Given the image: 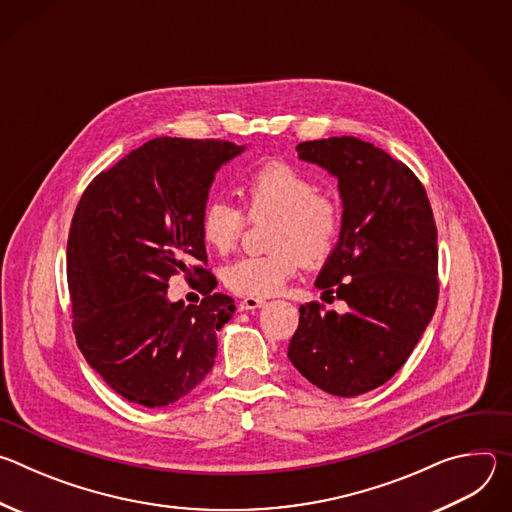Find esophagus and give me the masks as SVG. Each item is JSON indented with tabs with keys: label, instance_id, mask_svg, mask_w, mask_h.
Segmentation results:
<instances>
[{
	"label": "esophagus",
	"instance_id": "34e87169",
	"mask_svg": "<svg viewBox=\"0 0 512 512\" xmlns=\"http://www.w3.org/2000/svg\"><path fill=\"white\" fill-rule=\"evenodd\" d=\"M265 302L261 300V298H245V300H241L239 302V310H245V312H249V310H257V308H261Z\"/></svg>",
	"mask_w": 512,
	"mask_h": 512
}]
</instances>
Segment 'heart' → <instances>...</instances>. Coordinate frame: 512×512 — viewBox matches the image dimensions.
Segmentation results:
<instances>
[{
  "instance_id": "1",
  "label": "heart",
  "mask_w": 512,
  "mask_h": 512,
  "mask_svg": "<svg viewBox=\"0 0 512 512\" xmlns=\"http://www.w3.org/2000/svg\"><path fill=\"white\" fill-rule=\"evenodd\" d=\"M243 194L249 212L275 214L265 255H245L225 269V283L235 294L267 298L306 265H322L336 249L342 233L340 204L318 192L312 176L285 162L255 168ZM245 229V214L223 196L206 200L200 212V235L218 253L231 251Z\"/></svg>"
}]
</instances>
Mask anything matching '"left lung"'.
Instances as JSON below:
<instances>
[{
	"mask_svg": "<svg viewBox=\"0 0 512 512\" xmlns=\"http://www.w3.org/2000/svg\"><path fill=\"white\" fill-rule=\"evenodd\" d=\"M296 150L338 178L342 233L316 287L348 310L300 306L287 358L318 389L356 397L403 367L435 312L433 212L417 176L369 141L342 135L302 141Z\"/></svg>",
	"mask_w": 512,
	"mask_h": 512,
	"instance_id": "1",
	"label": "left lung"
}]
</instances>
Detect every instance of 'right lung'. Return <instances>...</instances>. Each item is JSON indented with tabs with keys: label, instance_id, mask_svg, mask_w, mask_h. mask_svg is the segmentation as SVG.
<instances>
[{
	"label": "right lung",
	"instance_id": "obj_1",
	"mask_svg": "<svg viewBox=\"0 0 512 512\" xmlns=\"http://www.w3.org/2000/svg\"><path fill=\"white\" fill-rule=\"evenodd\" d=\"M245 152L223 139L156 137L101 172L81 196L66 247L77 344L123 399L166 407L210 373L216 332L235 314L200 265V212L214 174ZM184 270L201 279L198 306L167 300Z\"/></svg>",
	"mask_w": 512,
	"mask_h": 512
}]
</instances>
